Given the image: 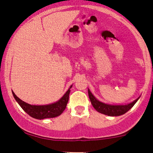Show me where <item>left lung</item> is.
Instances as JSON below:
<instances>
[{"instance_id":"8db88e82","label":"left lung","mask_w":153,"mask_h":153,"mask_svg":"<svg viewBox=\"0 0 153 153\" xmlns=\"http://www.w3.org/2000/svg\"><path fill=\"white\" fill-rule=\"evenodd\" d=\"M88 96L89 99L91 100V104L94 107V108L99 113L103 114L105 115L111 116V117H117V116H120L125 114L130 108L133 107L135 103L139 99H137L135 101H133L129 104L127 105H109L106 104V103L100 102L96 98L94 97V95L91 94L90 90L88 89Z\"/></svg>"}]
</instances>
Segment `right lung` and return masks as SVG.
<instances>
[{
	"label": "right lung",
	"instance_id": "add662e5",
	"mask_svg": "<svg viewBox=\"0 0 153 153\" xmlns=\"http://www.w3.org/2000/svg\"><path fill=\"white\" fill-rule=\"evenodd\" d=\"M71 88L72 86H71L69 90L67 91L65 94L57 102L49 105H44V106H35V105L29 104V103L24 102L17 97L13 91H12V93H13V97H14L16 101L18 102L24 111L26 112L28 114L33 118L44 119L58 117L64 111L67 106L68 100H69V94L71 92L70 89Z\"/></svg>",
	"mask_w": 153,
	"mask_h": 153
}]
</instances>
